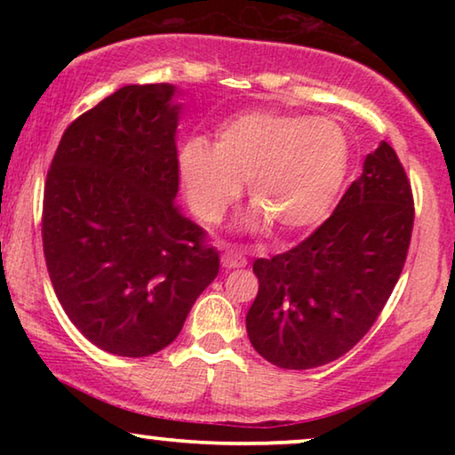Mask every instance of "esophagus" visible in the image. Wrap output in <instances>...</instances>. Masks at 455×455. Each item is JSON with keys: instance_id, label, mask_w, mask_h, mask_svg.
<instances>
[{"instance_id": "34e87169", "label": "esophagus", "mask_w": 455, "mask_h": 455, "mask_svg": "<svg viewBox=\"0 0 455 455\" xmlns=\"http://www.w3.org/2000/svg\"><path fill=\"white\" fill-rule=\"evenodd\" d=\"M221 265L226 267V269H238V267H246L248 260L244 254H242L238 248L234 246H223V252H221Z\"/></svg>"}]
</instances>
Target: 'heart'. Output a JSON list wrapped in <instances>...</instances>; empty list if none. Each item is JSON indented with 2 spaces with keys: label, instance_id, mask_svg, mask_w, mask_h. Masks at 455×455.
I'll return each instance as SVG.
<instances>
[{
  "label": "heart",
  "instance_id": "1",
  "mask_svg": "<svg viewBox=\"0 0 455 455\" xmlns=\"http://www.w3.org/2000/svg\"><path fill=\"white\" fill-rule=\"evenodd\" d=\"M350 159V139L335 120L248 111L217 130L213 147L190 140L180 153V178L204 223L221 221L246 182L251 221L291 235L325 220Z\"/></svg>",
  "mask_w": 455,
  "mask_h": 455
}]
</instances>
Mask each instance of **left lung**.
<instances>
[{
	"instance_id": "obj_1",
	"label": "left lung",
	"mask_w": 455,
	"mask_h": 455,
	"mask_svg": "<svg viewBox=\"0 0 455 455\" xmlns=\"http://www.w3.org/2000/svg\"><path fill=\"white\" fill-rule=\"evenodd\" d=\"M412 226L410 180L394 148L381 142L331 217L291 251L254 260L259 294L246 315L254 350L290 371L352 350L400 279Z\"/></svg>"
}]
</instances>
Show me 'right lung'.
<instances>
[{
	"mask_svg": "<svg viewBox=\"0 0 455 455\" xmlns=\"http://www.w3.org/2000/svg\"><path fill=\"white\" fill-rule=\"evenodd\" d=\"M172 84H128L61 136L43 195L55 296L91 344L117 356L164 350L182 331L220 252L176 203L180 105Z\"/></svg>",
	"mask_w": 455,
	"mask_h": 455,
	"instance_id": "add662e5",
	"label": "right lung"
}]
</instances>
